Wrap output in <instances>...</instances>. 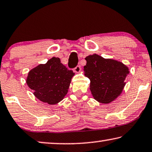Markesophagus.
Here are the masks:
<instances>
[{
  "instance_id": "esophagus-1",
  "label": "esophagus",
  "mask_w": 152,
  "mask_h": 152,
  "mask_svg": "<svg viewBox=\"0 0 152 152\" xmlns=\"http://www.w3.org/2000/svg\"><path fill=\"white\" fill-rule=\"evenodd\" d=\"M81 71V67L80 66H77L76 67L74 68V72H76V73H79Z\"/></svg>"
}]
</instances>
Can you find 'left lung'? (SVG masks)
<instances>
[{
    "mask_svg": "<svg viewBox=\"0 0 152 152\" xmlns=\"http://www.w3.org/2000/svg\"><path fill=\"white\" fill-rule=\"evenodd\" d=\"M85 76L89 78L90 90L94 99L102 103H109L122 92L129 68L122 62L104 59L97 54L85 58Z\"/></svg>",
    "mask_w": 152,
    "mask_h": 152,
    "instance_id": "obj_1",
    "label": "left lung"
}]
</instances>
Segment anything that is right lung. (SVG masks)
Masks as SVG:
<instances>
[{"mask_svg": "<svg viewBox=\"0 0 152 152\" xmlns=\"http://www.w3.org/2000/svg\"><path fill=\"white\" fill-rule=\"evenodd\" d=\"M74 73L61 63L58 57H52L45 64H40L29 72L26 83L36 97L53 105L66 95Z\"/></svg>", "mask_w": 152, "mask_h": 152, "instance_id": "1", "label": "right lung"}]
</instances>
